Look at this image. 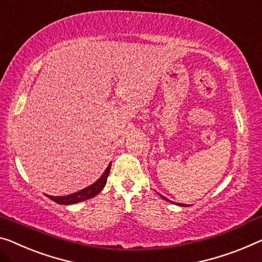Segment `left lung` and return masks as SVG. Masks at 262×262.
<instances>
[{
  "mask_svg": "<svg viewBox=\"0 0 262 262\" xmlns=\"http://www.w3.org/2000/svg\"><path fill=\"white\" fill-rule=\"evenodd\" d=\"M160 196H161L162 199H165L166 201H169V202H171V204H175V205H178V206H181V207H189V206H187V205H183V204H177V202H173V201H170V200H168V199H167V198L162 196V195H160Z\"/></svg>",
  "mask_w": 262,
  "mask_h": 262,
  "instance_id": "8db88e82",
  "label": "left lung"
}]
</instances>
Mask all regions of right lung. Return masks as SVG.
<instances>
[{
    "label": "right lung",
    "mask_w": 262,
    "mask_h": 262,
    "mask_svg": "<svg viewBox=\"0 0 262 262\" xmlns=\"http://www.w3.org/2000/svg\"><path fill=\"white\" fill-rule=\"evenodd\" d=\"M111 166L112 162L109 163L106 170L103 171V174L97 179V180L93 183V185L85 187V188L79 190V192L64 195V196H52V195H48L50 200L55 201L58 205H74L77 204V202L88 200V199L94 198L95 195L99 194L101 190L103 189V187L106 186L107 183V178L109 175V171H111Z\"/></svg>",
    "instance_id": "add662e5"
}]
</instances>
